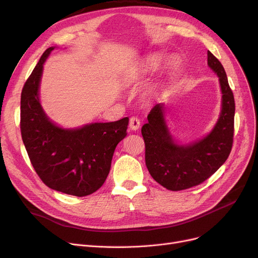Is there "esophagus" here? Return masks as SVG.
Returning a JSON list of instances; mask_svg holds the SVG:
<instances>
[{
    "instance_id": "34e87169",
    "label": "esophagus",
    "mask_w": 258,
    "mask_h": 258,
    "mask_svg": "<svg viewBox=\"0 0 258 258\" xmlns=\"http://www.w3.org/2000/svg\"><path fill=\"white\" fill-rule=\"evenodd\" d=\"M140 127V119L136 116H133L130 119V128L132 131H137Z\"/></svg>"
}]
</instances>
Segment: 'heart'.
Instances as JSON below:
<instances>
[{
	"mask_svg": "<svg viewBox=\"0 0 258 258\" xmlns=\"http://www.w3.org/2000/svg\"><path fill=\"white\" fill-rule=\"evenodd\" d=\"M159 62H160V58L158 56H156V55L151 56L146 60V69H150V70L155 69V68L159 64Z\"/></svg>",
	"mask_w": 258,
	"mask_h": 258,
	"instance_id": "1",
	"label": "heart"
}]
</instances>
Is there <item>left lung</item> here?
Segmentation results:
<instances>
[{
  "label": "left lung",
  "instance_id": "1",
  "mask_svg": "<svg viewBox=\"0 0 258 258\" xmlns=\"http://www.w3.org/2000/svg\"><path fill=\"white\" fill-rule=\"evenodd\" d=\"M208 66L220 78L222 111L211 133L197 142H174L164 120V105L156 104L141 133L145 143V164L156 182L179 191L200 185L228 159L233 144L235 102L221 61L208 51Z\"/></svg>",
  "mask_w": 258,
  "mask_h": 258
}]
</instances>
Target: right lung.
<instances>
[{
    "label": "right lung",
    "mask_w": 258,
    "mask_h": 258,
    "mask_svg": "<svg viewBox=\"0 0 258 258\" xmlns=\"http://www.w3.org/2000/svg\"><path fill=\"white\" fill-rule=\"evenodd\" d=\"M48 48L26 80L21 95V134L31 164L49 188L75 197L103 185L117 144L126 136L128 118L63 130L49 120L38 99Z\"/></svg>",
    "instance_id": "obj_1"
}]
</instances>
